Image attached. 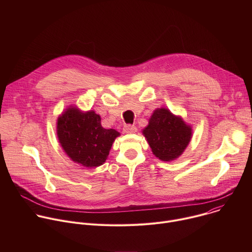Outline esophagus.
I'll return each mask as SVG.
<instances>
[{"instance_id":"obj_1","label":"esophagus","mask_w":252,"mask_h":252,"mask_svg":"<svg viewBox=\"0 0 252 252\" xmlns=\"http://www.w3.org/2000/svg\"><path fill=\"white\" fill-rule=\"evenodd\" d=\"M136 130H137V128H136V126H133V125H126V126H124V131L126 132V133H133V132H135Z\"/></svg>"}]
</instances>
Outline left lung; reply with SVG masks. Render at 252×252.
<instances>
[{"label": "left lung", "instance_id": "8db88e82", "mask_svg": "<svg viewBox=\"0 0 252 252\" xmlns=\"http://www.w3.org/2000/svg\"><path fill=\"white\" fill-rule=\"evenodd\" d=\"M154 155L163 161L181 156L191 138V127L167 109H158L142 130Z\"/></svg>", "mask_w": 252, "mask_h": 252}]
</instances>
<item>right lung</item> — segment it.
I'll list each match as a JSON object with an SVG mask.
<instances>
[{
    "instance_id": "1",
    "label": "right lung",
    "mask_w": 252,
    "mask_h": 252,
    "mask_svg": "<svg viewBox=\"0 0 252 252\" xmlns=\"http://www.w3.org/2000/svg\"><path fill=\"white\" fill-rule=\"evenodd\" d=\"M57 133L65 154L86 167L101 165L120 132L101 126L100 117L94 111L82 113L69 109L58 120Z\"/></svg>"
}]
</instances>
